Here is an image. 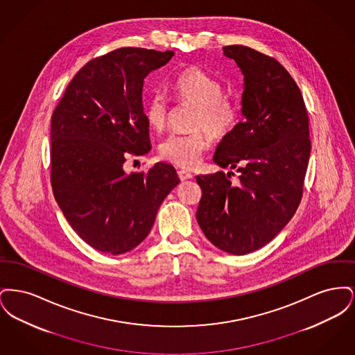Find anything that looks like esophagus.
I'll use <instances>...</instances> for the list:
<instances>
[{
    "label": "esophagus",
    "instance_id": "34e87169",
    "mask_svg": "<svg viewBox=\"0 0 355 355\" xmlns=\"http://www.w3.org/2000/svg\"><path fill=\"white\" fill-rule=\"evenodd\" d=\"M178 177H180L181 181H187V180L193 178V174L186 171V170H178Z\"/></svg>",
    "mask_w": 355,
    "mask_h": 355
}]
</instances>
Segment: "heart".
<instances>
[{"label": "heart", "mask_w": 355, "mask_h": 355, "mask_svg": "<svg viewBox=\"0 0 355 355\" xmlns=\"http://www.w3.org/2000/svg\"><path fill=\"white\" fill-rule=\"evenodd\" d=\"M171 90L181 103L194 105L190 128L194 130L171 135L159 145L162 159L181 168H191L201 159L209 146V135L225 138L236 129L241 112L232 97L223 94L220 80L200 68H187L171 84ZM145 119L155 132H162L169 119V103L164 94L155 93L145 102Z\"/></svg>", "instance_id": "b5f03b06"}]
</instances>
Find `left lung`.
I'll use <instances>...</instances> for the list:
<instances>
[{"instance_id":"obj_1","label":"left lung","mask_w":355,"mask_h":355,"mask_svg":"<svg viewBox=\"0 0 355 355\" xmlns=\"http://www.w3.org/2000/svg\"><path fill=\"white\" fill-rule=\"evenodd\" d=\"M222 49L243 74L245 119L213 159L239 175L236 182L223 171L197 175V222L214 246L243 255L268 245L298 209L311 149L309 116L298 85L277 60L242 45Z\"/></svg>"}]
</instances>
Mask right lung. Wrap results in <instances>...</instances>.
Here are the masks:
<instances>
[{
	"label": "right lung",
	"instance_id": "1",
	"mask_svg": "<svg viewBox=\"0 0 355 355\" xmlns=\"http://www.w3.org/2000/svg\"><path fill=\"white\" fill-rule=\"evenodd\" d=\"M174 51L121 48L89 61L51 116V182L73 230L102 253L133 250L180 184L165 162L126 174V154L150 150L144 80Z\"/></svg>",
	"mask_w": 355,
	"mask_h": 355
}]
</instances>
